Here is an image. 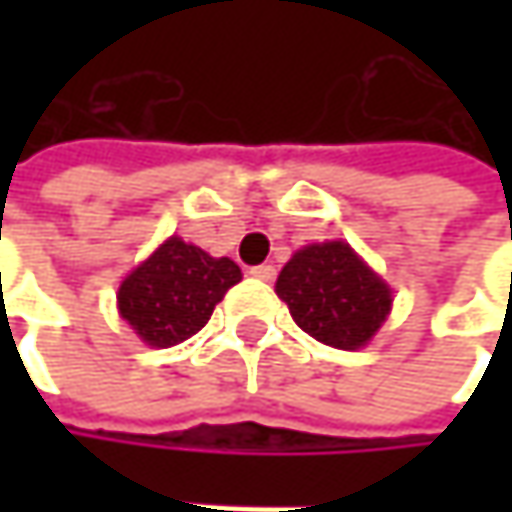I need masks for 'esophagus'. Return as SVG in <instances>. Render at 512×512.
I'll return each instance as SVG.
<instances>
[{
    "label": "esophagus",
    "instance_id": "obj_1",
    "mask_svg": "<svg viewBox=\"0 0 512 512\" xmlns=\"http://www.w3.org/2000/svg\"><path fill=\"white\" fill-rule=\"evenodd\" d=\"M252 275L260 278V281H272L275 278V266L272 263H260V266H252Z\"/></svg>",
    "mask_w": 512,
    "mask_h": 512
}]
</instances>
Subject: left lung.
Returning a JSON list of instances; mask_svg holds the SVG:
<instances>
[{
	"label": "left lung",
	"instance_id": "8db88e82",
	"mask_svg": "<svg viewBox=\"0 0 512 512\" xmlns=\"http://www.w3.org/2000/svg\"><path fill=\"white\" fill-rule=\"evenodd\" d=\"M275 293L302 332L335 350L364 347L391 314V287L341 240L299 249Z\"/></svg>",
	"mask_w": 512,
	"mask_h": 512
}]
</instances>
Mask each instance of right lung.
<instances>
[{
    "label": "right lung",
    "instance_id": "obj_1",
    "mask_svg": "<svg viewBox=\"0 0 512 512\" xmlns=\"http://www.w3.org/2000/svg\"><path fill=\"white\" fill-rule=\"evenodd\" d=\"M243 278L231 257L168 237L118 287V311L148 347H174L201 332L222 296Z\"/></svg>",
    "mask_w": 512,
    "mask_h": 512
}]
</instances>
